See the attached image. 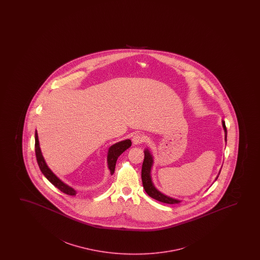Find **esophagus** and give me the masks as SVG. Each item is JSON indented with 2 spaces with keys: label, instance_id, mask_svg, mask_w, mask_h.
I'll return each instance as SVG.
<instances>
[{
  "label": "esophagus",
  "instance_id": "esophagus-1",
  "mask_svg": "<svg viewBox=\"0 0 260 260\" xmlns=\"http://www.w3.org/2000/svg\"><path fill=\"white\" fill-rule=\"evenodd\" d=\"M146 141L145 136L140 134V133H136L135 135L132 138V142L134 145H140Z\"/></svg>",
  "mask_w": 260,
  "mask_h": 260
}]
</instances>
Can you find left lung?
I'll return each instance as SVG.
<instances>
[{"label": "left lung", "mask_w": 260, "mask_h": 260, "mask_svg": "<svg viewBox=\"0 0 260 260\" xmlns=\"http://www.w3.org/2000/svg\"><path fill=\"white\" fill-rule=\"evenodd\" d=\"M223 127H224V133H225V140L228 137V131L225 127V123L223 121ZM153 164V158L151 156L149 152L146 150L145 151V158L143 161L142 171H141V178H142L143 186L145 188L146 193L152 197L153 199L159 201L160 203H168V204H178L179 201L178 200L172 199L168 196H164L162 193H160L154 186H153L151 177H150V171H151V167Z\"/></svg>", "instance_id": "obj_1"}]
</instances>
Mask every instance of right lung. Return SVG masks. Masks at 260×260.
I'll return each instance as SVG.
<instances>
[{
  "instance_id": "right-lung-1",
  "label": "right lung",
  "mask_w": 260,
  "mask_h": 260,
  "mask_svg": "<svg viewBox=\"0 0 260 260\" xmlns=\"http://www.w3.org/2000/svg\"><path fill=\"white\" fill-rule=\"evenodd\" d=\"M35 138H36V160H37V164L39 165L40 170L43 172V174L46 177L47 179L55 185L57 189H59L61 192L67 193L68 196H74L76 194L74 189L71 188L70 186L64 184L63 182L60 181L58 178L55 176V175L51 172L50 169L48 168L44 159H43V154L41 153V149H40L39 141H38V135H37V132L36 131L35 133ZM132 146V141L129 139L121 141V142L116 143L114 144V146H111L108 151V156H107V161H108V167L110 169L111 174H113L114 172V169H115V164L117 161L118 157L121 155V153L124 152L125 150L128 149V147Z\"/></svg>"
}]
</instances>
